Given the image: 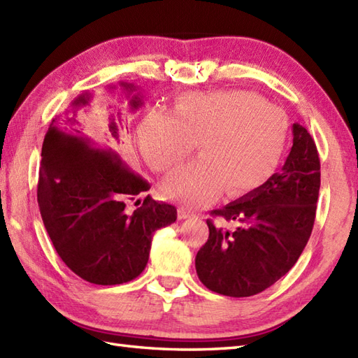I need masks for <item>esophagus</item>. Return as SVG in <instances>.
Masks as SVG:
<instances>
[{"label": "esophagus", "mask_w": 358, "mask_h": 358, "mask_svg": "<svg viewBox=\"0 0 358 358\" xmlns=\"http://www.w3.org/2000/svg\"><path fill=\"white\" fill-rule=\"evenodd\" d=\"M190 217H194L192 212L186 210L185 207H180V209H178V220H187V218H190Z\"/></svg>", "instance_id": "obj_1"}]
</instances>
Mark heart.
I'll return each mask as SVG.
<instances>
[{"label": "heart", "mask_w": 358, "mask_h": 358, "mask_svg": "<svg viewBox=\"0 0 358 358\" xmlns=\"http://www.w3.org/2000/svg\"><path fill=\"white\" fill-rule=\"evenodd\" d=\"M172 114L152 111L138 127L148 163L166 171L194 151L199 159L173 169L162 182L164 196L198 207L224 187L231 196L262 187L276 172L285 151L288 117L250 91L230 90L190 94Z\"/></svg>", "instance_id": "1"}]
</instances>
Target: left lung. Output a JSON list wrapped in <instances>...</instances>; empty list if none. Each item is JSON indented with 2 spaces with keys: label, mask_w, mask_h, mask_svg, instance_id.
I'll return each instance as SVG.
<instances>
[{
  "label": "left lung",
  "mask_w": 358,
  "mask_h": 358,
  "mask_svg": "<svg viewBox=\"0 0 358 358\" xmlns=\"http://www.w3.org/2000/svg\"><path fill=\"white\" fill-rule=\"evenodd\" d=\"M320 189V160L310 132L293 123V146L280 172L259 189L213 210L235 221L234 230L207 220L209 239L199 248V280L230 297L264 292L292 270L311 236Z\"/></svg>",
  "instance_id": "1"
}]
</instances>
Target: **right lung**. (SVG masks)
<instances>
[{
  "instance_id": "right-lung-1",
  "label": "right lung",
  "mask_w": 358,
  "mask_h": 358,
  "mask_svg": "<svg viewBox=\"0 0 358 358\" xmlns=\"http://www.w3.org/2000/svg\"><path fill=\"white\" fill-rule=\"evenodd\" d=\"M129 110L143 105L137 85L119 82ZM114 93L115 87L108 88ZM93 94L84 91L50 124L39 168L38 204L57 255L73 273L96 285H117L145 270L152 236L177 220L171 204L148 201L132 213L124 199L149 190V182L128 169L120 140L122 113L108 117L103 136L79 131L78 110Z\"/></svg>"
}]
</instances>
